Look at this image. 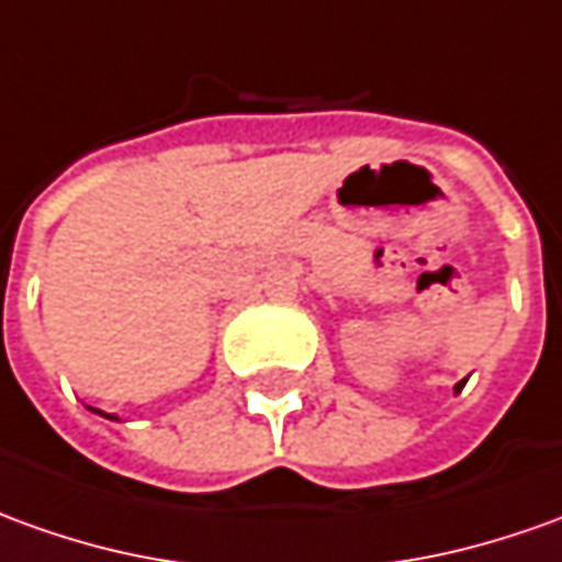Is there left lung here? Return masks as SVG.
Listing matches in <instances>:
<instances>
[{"label": "left lung", "instance_id": "8db88e82", "mask_svg": "<svg viewBox=\"0 0 562 562\" xmlns=\"http://www.w3.org/2000/svg\"><path fill=\"white\" fill-rule=\"evenodd\" d=\"M462 385H465V382H459V385H456V392H462Z\"/></svg>", "mask_w": 562, "mask_h": 562}]
</instances>
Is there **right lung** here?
I'll return each instance as SVG.
<instances>
[{"mask_svg": "<svg viewBox=\"0 0 562 562\" xmlns=\"http://www.w3.org/2000/svg\"><path fill=\"white\" fill-rule=\"evenodd\" d=\"M94 413H100V409H94ZM106 419H115V416H106Z\"/></svg>", "mask_w": 562, "mask_h": 562, "instance_id": "add662e5", "label": "right lung"}]
</instances>
